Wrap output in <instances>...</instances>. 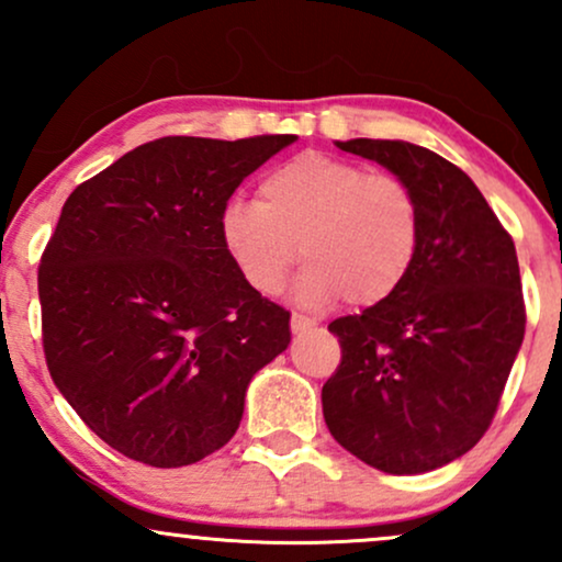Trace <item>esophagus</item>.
Returning <instances> with one entry per match:
<instances>
[{"mask_svg": "<svg viewBox=\"0 0 562 562\" xmlns=\"http://www.w3.org/2000/svg\"><path fill=\"white\" fill-rule=\"evenodd\" d=\"M312 327H314V319L303 317V314H293V317H290V330L293 333H306L312 330Z\"/></svg>", "mask_w": 562, "mask_h": 562, "instance_id": "obj_1", "label": "esophagus"}]
</instances>
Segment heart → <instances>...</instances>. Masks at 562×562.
Masks as SVG:
<instances>
[{"instance_id":"1","label":"heart","mask_w":562,"mask_h":562,"mask_svg":"<svg viewBox=\"0 0 562 562\" xmlns=\"http://www.w3.org/2000/svg\"><path fill=\"white\" fill-rule=\"evenodd\" d=\"M222 240L250 288L272 295L295 261L301 299L372 306L391 299L415 267L423 211L415 190L389 171L306 150L272 169L259 203L232 200Z\"/></svg>"}]
</instances>
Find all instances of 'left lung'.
I'll list each match as a JSON object with an SVG mask.
<instances>
[{
	"instance_id": "8db88e82",
	"label": "left lung",
	"mask_w": 562,
	"mask_h": 562,
	"mask_svg": "<svg viewBox=\"0 0 562 562\" xmlns=\"http://www.w3.org/2000/svg\"><path fill=\"white\" fill-rule=\"evenodd\" d=\"M338 147L415 190L423 240L391 299L327 325L340 364L322 385V412L335 441L370 468L428 473L481 441L524 344L515 243L447 158L398 139Z\"/></svg>"
}]
</instances>
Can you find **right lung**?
I'll use <instances>...</instances> for the list:
<instances>
[{
    "instance_id": "right-lung-1",
    "label": "right lung",
    "mask_w": 562,
    "mask_h": 562,
    "mask_svg": "<svg viewBox=\"0 0 562 562\" xmlns=\"http://www.w3.org/2000/svg\"><path fill=\"white\" fill-rule=\"evenodd\" d=\"M293 134L160 137L70 192L38 263L42 346L76 415L115 451L182 468L235 436L290 312L237 272L232 192Z\"/></svg>"
}]
</instances>
